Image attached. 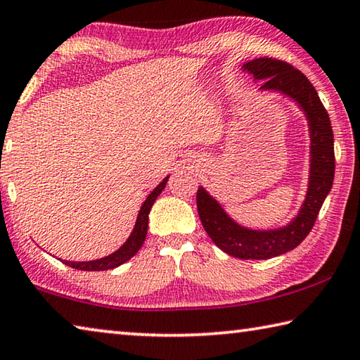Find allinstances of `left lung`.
I'll return each mask as SVG.
<instances>
[{
	"mask_svg": "<svg viewBox=\"0 0 360 360\" xmlns=\"http://www.w3.org/2000/svg\"><path fill=\"white\" fill-rule=\"evenodd\" d=\"M243 71L262 80L261 90H272L294 99L304 110L310 128V180L304 204L291 223L278 229L256 231L237 224L223 207L199 186L196 202L200 223L219 250L238 259H270L294 250L310 234L318 213L329 194L335 174L333 132L329 113L299 69L275 58H256L242 66Z\"/></svg>",
	"mask_w": 360,
	"mask_h": 360,
	"instance_id": "8db88e82",
	"label": "left lung"
}]
</instances>
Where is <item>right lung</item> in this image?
I'll return each instance as SVG.
<instances>
[{"instance_id": "right-lung-1", "label": "right lung", "mask_w": 360, "mask_h": 360, "mask_svg": "<svg viewBox=\"0 0 360 360\" xmlns=\"http://www.w3.org/2000/svg\"><path fill=\"white\" fill-rule=\"evenodd\" d=\"M169 180V175L164 179L160 185H158L153 191L148 194V198L145 199V202L142 204L141 210H139V215L136 219L134 229H132L131 236L128 237L122 247H120L115 253H112L105 257H101V259L96 261H86V262H74V261H63V264L66 266L77 269V270H86V272H99V270H109V269H115L118 266H122L126 261H129L132 256H134L141 247L143 245L145 237H147V231H148V213L151 205L155 204L156 198L162 193L164 188H166V184Z\"/></svg>"}]
</instances>
